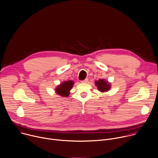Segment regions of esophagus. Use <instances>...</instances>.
I'll list each match as a JSON object with an SVG mask.
<instances>
[{
  "label": "esophagus",
  "mask_w": 158,
  "mask_h": 158,
  "mask_svg": "<svg viewBox=\"0 0 158 158\" xmlns=\"http://www.w3.org/2000/svg\"><path fill=\"white\" fill-rule=\"evenodd\" d=\"M88 78H86L85 80H84L81 81V83H88Z\"/></svg>",
  "instance_id": "1"
}]
</instances>
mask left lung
I'll return each mask as SVG.
<instances>
[{"instance_id": "8db88e82", "label": "left lung", "mask_w": 158, "mask_h": 158, "mask_svg": "<svg viewBox=\"0 0 158 158\" xmlns=\"http://www.w3.org/2000/svg\"><path fill=\"white\" fill-rule=\"evenodd\" d=\"M94 84L97 86L98 90L102 93L107 92L111 88V83L105 79H100L98 80H96L94 81Z\"/></svg>"}]
</instances>
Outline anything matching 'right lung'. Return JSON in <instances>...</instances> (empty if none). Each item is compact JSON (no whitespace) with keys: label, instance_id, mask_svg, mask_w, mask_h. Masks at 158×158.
<instances>
[{"label":"right lung","instance_id":"right-lung-1","mask_svg":"<svg viewBox=\"0 0 158 158\" xmlns=\"http://www.w3.org/2000/svg\"><path fill=\"white\" fill-rule=\"evenodd\" d=\"M74 85V81L72 80H68L61 83L55 89V93L60 97H69L70 91Z\"/></svg>","mask_w":158,"mask_h":158}]
</instances>
